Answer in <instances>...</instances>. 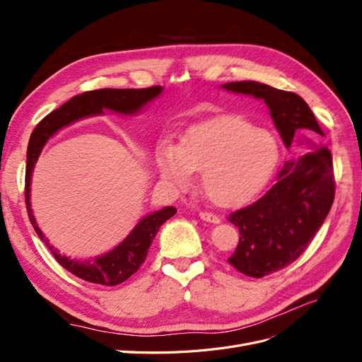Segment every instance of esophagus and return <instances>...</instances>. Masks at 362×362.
Returning <instances> with one entry per match:
<instances>
[{"instance_id": "obj_1", "label": "esophagus", "mask_w": 362, "mask_h": 362, "mask_svg": "<svg viewBox=\"0 0 362 362\" xmlns=\"http://www.w3.org/2000/svg\"><path fill=\"white\" fill-rule=\"evenodd\" d=\"M199 217L202 218V221L205 222H210V223H221V218H218V216L213 214V213H208V211H199Z\"/></svg>"}]
</instances>
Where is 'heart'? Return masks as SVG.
Masks as SVG:
<instances>
[{"label":"heart","mask_w":362,"mask_h":362,"mask_svg":"<svg viewBox=\"0 0 362 362\" xmlns=\"http://www.w3.org/2000/svg\"><path fill=\"white\" fill-rule=\"evenodd\" d=\"M279 160L269 129L238 116H218L187 129L181 145L161 140L156 149L160 178L184 189L201 172L205 196L218 206L246 204L264 187Z\"/></svg>","instance_id":"obj_1"}]
</instances>
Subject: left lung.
<instances>
[{"label": "left lung", "instance_id": "left-lung-1", "mask_svg": "<svg viewBox=\"0 0 362 362\" xmlns=\"http://www.w3.org/2000/svg\"><path fill=\"white\" fill-rule=\"evenodd\" d=\"M221 87L264 101L284 145L302 146L261 199L228 217L240 233L228 262L247 276L262 278L298 259L323 225L335 194L332 156L326 146L315 144L323 131L299 95L257 81Z\"/></svg>", "mask_w": 362, "mask_h": 362}]
</instances>
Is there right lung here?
<instances>
[{"label": "right lung", "instance_id": "add662e5", "mask_svg": "<svg viewBox=\"0 0 362 362\" xmlns=\"http://www.w3.org/2000/svg\"><path fill=\"white\" fill-rule=\"evenodd\" d=\"M163 92L161 86L148 87V89H100L76 95L68 103H64L57 110L43 117L35 131L31 133L27 149V169H25V204L28 210L30 222L35 228L36 234L43 243L48 246L54 258L62 267L71 272L87 282L100 284V286H117L127 281L139 270L141 262L148 255V249L156 238L160 226L169 221L177 213L175 206H164L158 211L151 213L140 218L127 238H124L116 247L104 255L95 257L87 261L72 259L62 255L57 249L49 245L48 238L37 226V222L31 210L30 192H31V175L35 170L36 161L47 141L63 127H68L76 120L103 115L104 110H112L117 115L134 116L144 110L151 101H154Z\"/></svg>", "mask_w": 362, "mask_h": 362}]
</instances>
